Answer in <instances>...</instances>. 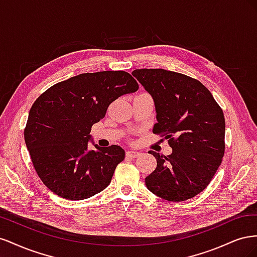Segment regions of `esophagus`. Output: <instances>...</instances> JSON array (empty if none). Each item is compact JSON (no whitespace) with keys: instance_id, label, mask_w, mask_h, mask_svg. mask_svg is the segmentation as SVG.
Masks as SVG:
<instances>
[{"instance_id":"1","label":"esophagus","mask_w":257,"mask_h":257,"mask_svg":"<svg viewBox=\"0 0 257 257\" xmlns=\"http://www.w3.org/2000/svg\"><path fill=\"white\" fill-rule=\"evenodd\" d=\"M139 155H141V153H139L138 151H135V150H130V151H126V157L132 158V159H135V158L139 157Z\"/></svg>"}]
</instances>
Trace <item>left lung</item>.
<instances>
[{"mask_svg":"<svg viewBox=\"0 0 257 257\" xmlns=\"http://www.w3.org/2000/svg\"><path fill=\"white\" fill-rule=\"evenodd\" d=\"M152 96L158 123L153 133L168 139L172 154L154 151L157 168L146 186L169 201H183L204 191L221 165L225 119L210 91L196 79L162 68L132 73Z\"/></svg>","mask_w":257,"mask_h":257,"instance_id":"8db88e82","label":"left lung"}]
</instances>
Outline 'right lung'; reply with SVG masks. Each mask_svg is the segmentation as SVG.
I'll use <instances>...</instances> for the list:
<instances>
[{"mask_svg":"<svg viewBox=\"0 0 257 257\" xmlns=\"http://www.w3.org/2000/svg\"><path fill=\"white\" fill-rule=\"evenodd\" d=\"M138 88L126 72L85 73L56 83L35 100L25 141L38 177L51 192L82 200L107 188L125 151L115 145L89 150L91 127L113 100Z\"/></svg>","mask_w":257,"mask_h":257,"instance_id":"1","label":"right lung"}]
</instances>
